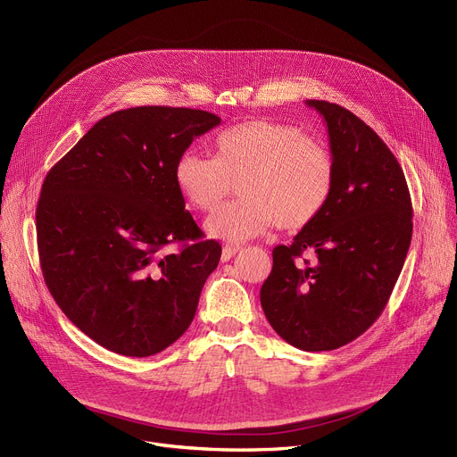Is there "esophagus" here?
I'll return each instance as SVG.
<instances>
[{"mask_svg": "<svg viewBox=\"0 0 457 457\" xmlns=\"http://www.w3.org/2000/svg\"><path fill=\"white\" fill-rule=\"evenodd\" d=\"M237 252H238V246H224V248H222V257H220L222 262L229 261Z\"/></svg>", "mask_w": 457, "mask_h": 457, "instance_id": "34e87169", "label": "esophagus"}]
</instances>
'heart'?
<instances>
[{
	"instance_id": "heart-1",
	"label": "heart",
	"mask_w": 457,
	"mask_h": 457,
	"mask_svg": "<svg viewBox=\"0 0 457 457\" xmlns=\"http://www.w3.org/2000/svg\"><path fill=\"white\" fill-rule=\"evenodd\" d=\"M176 183L198 209L219 205L237 183L238 196L205 220L220 241L245 243L276 222L296 231L313 222L329 202L335 164L317 138L272 120H246L219 133L214 157L185 152L176 162Z\"/></svg>"
}]
</instances>
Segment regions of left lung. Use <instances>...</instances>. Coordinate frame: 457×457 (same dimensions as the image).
Segmentation results:
<instances>
[{
  "label": "left lung",
  "instance_id": "left-lung-1",
  "mask_svg": "<svg viewBox=\"0 0 457 457\" xmlns=\"http://www.w3.org/2000/svg\"><path fill=\"white\" fill-rule=\"evenodd\" d=\"M324 118L335 181L329 202L291 246H276L261 305L283 341L305 350L341 348L381 315L411 245L413 207L396 157L361 118L307 100ZM315 251L313 263L299 261Z\"/></svg>",
  "mask_w": 457,
  "mask_h": 457
}]
</instances>
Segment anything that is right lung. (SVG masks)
<instances>
[{
    "label": "right lung",
    "instance_id": "right-lung-1",
    "mask_svg": "<svg viewBox=\"0 0 457 457\" xmlns=\"http://www.w3.org/2000/svg\"><path fill=\"white\" fill-rule=\"evenodd\" d=\"M220 118L187 107H131L100 122L47 172L37 241L47 289L100 346L148 357L196 315L222 246L185 211L176 162ZM183 242L176 254L168 244Z\"/></svg>",
    "mask_w": 457,
    "mask_h": 457
}]
</instances>
